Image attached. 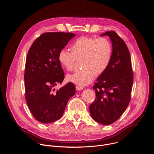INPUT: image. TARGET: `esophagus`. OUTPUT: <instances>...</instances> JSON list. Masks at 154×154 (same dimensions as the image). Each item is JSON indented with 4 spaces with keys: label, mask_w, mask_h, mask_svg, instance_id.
Returning a JSON list of instances; mask_svg holds the SVG:
<instances>
[{
    "label": "esophagus",
    "mask_w": 154,
    "mask_h": 154,
    "mask_svg": "<svg viewBox=\"0 0 154 154\" xmlns=\"http://www.w3.org/2000/svg\"><path fill=\"white\" fill-rule=\"evenodd\" d=\"M83 88V86H81V85H77L76 86V90H78V91L82 90Z\"/></svg>",
    "instance_id": "1"
}]
</instances>
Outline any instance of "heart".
Instances as JSON below:
<instances>
[{
    "mask_svg": "<svg viewBox=\"0 0 154 154\" xmlns=\"http://www.w3.org/2000/svg\"><path fill=\"white\" fill-rule=\"evenodd\" d=\"M70 49L71 52L61 50L58 60L61 67L68 71L73 69L75 60H81L83 69L67 76L69 82L81 86L91 83L96 74L104 72L112 57V44L105 38L82 36L72 42Z\"/></svg>",
    "mask_w": 154,
    "mask_h": 154,
    "instance_id": "b5f03b06",
    "label": "heart"
}]
</instances>
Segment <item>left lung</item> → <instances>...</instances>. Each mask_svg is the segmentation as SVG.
I'll return each instance as SVG.
<instances>
[{"label": "left lung", "instance_id": "obj_1", "mask_svg": "<svg viewBox=\"0 0 154 154\" xmlns=\"http://www.w3.org/2000/svg\"><path fill=\"white\" fill-rule=\"evenodd\" d=\"M100 36L110 38L112 57L108 67L97 79L93 87L96 99L89 109L94 121L109 125L120 118L130 102L134 74L130 52L125 42L113 31L106 32Z\"/></svg>", "mask_w": 154, "mask_h": 154}]
</instances>
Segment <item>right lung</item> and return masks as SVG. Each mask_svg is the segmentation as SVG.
Listing matches in <instances>:
<instances>
[{
    "instance_id": "add662e5",
    "label": "right lung",
    "mask_w": 154,
    "mask_h": 154,
    "mask_svg": "<svg viewBox=\"0 0 154 154\" xmlns=\"http://www.w3.org/2000/svg\"><path fill=\"white\" fill-rule=\"evenodd\" d=\"M75 36L72 33H45L33 42L28 52L24 74L26 100L32 114L40 122L59 119L68 100L75 94L71 82L56 91L54 88L64 78L58 53Z\"/></svg>"
}]
</instances>
